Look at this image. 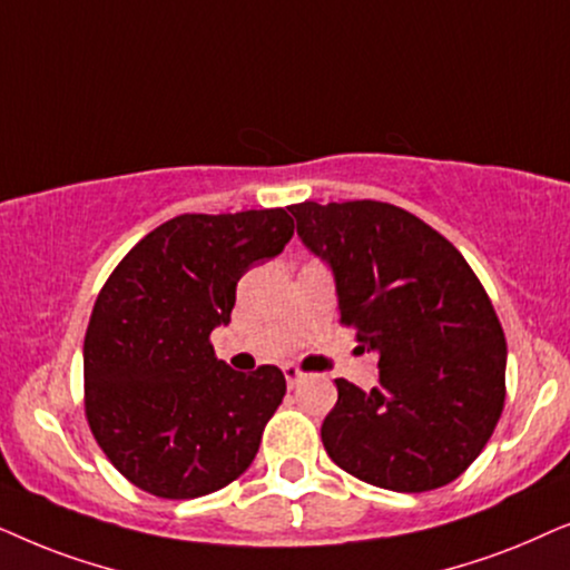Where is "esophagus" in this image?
Returning <instances> with one entry per match:
<instances>
[{"label": "esophagus", "mask_w": 570, "mask_h": 570, "mask_svg": "<svg viewBox=\"0 0 570 570\" xmlns=\"http://www.w3.org/2000/svg\"><path fill=\"white\" fill-rule=\"evenodd\" d=\"M284 377H286V383H289V389H297V385L305 381V373H302V370H297L294 367V364H286L284 367Z\"/></svg>", "instance_id": "34e87169"}]
</instances>
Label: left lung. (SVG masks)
Wrapping results in <instances>:
<instances>
[{
  "mask_svg": "<svg viewBox=\"0 0 570 570\" xmlns=\"http://www.w3.org/2000/svg\"><path fill=\"white\" fill-rule=\"evenodd\" d=\"M289 210L302 245L331 268L341 323L381 367L370 391L336 381L321 430L328 456L393 492L453 482L480 456L505 399V336L480 278L449 239L391 203Z\"/></svg>",
  "mask_w": 570,
  "mask_h": 570,
  "instance_id": "left-lung-1",
  "label": "left lung"
}]
</instances>
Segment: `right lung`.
I'll list each match as a JSON object with an SVG mask.
<instances>
[{
	"instance_id": "1",
	"label": "right lung",
	"mask_w": 570,
	"mask_h": 570,
	"mask_svg": "<svg viewBox=\"0 0 570 570\" xmlns=\"http://www.w3.org/2000/svg\"><path fill=\"white\" fill-rule=\"evenodd\" d=\"M292 234L284 208L185 214L140 239L104 284L82 344L86 414L140 490L200 498L253 464L284 373H237L208 338L229 325L237 281L284 253Z\"/></svg>"
}]
</instances>
